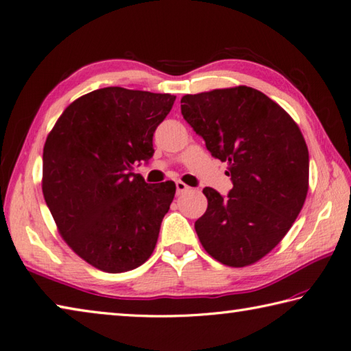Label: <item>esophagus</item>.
I'll return each instance as SVG.
<instances>
[{
	"mask_svg": "<svg viewBox=\"0 0 351 351\" xmlns=\"http://www.w3.org/2000/svg\"><path fill=\"white\" fill-rule=\"evenodd\" d=\"M189 186L186 182H182V181H176V193L178 195H182V193H186V192H189Z\"/></svg>",
	"mask_w": 351,
	"mask_h": 351,
	"instance_id": "obj_1",
	"label": "esophagus"
}]
</instances>
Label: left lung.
Instances as JSON below:
<instances>
[{"instance_id": "1", "label": "left lung", "mask_w": 351, "mask_h": 351, "mask_svg": "<svg viewBox=\"0 0 351 351\" xmlns=\"http://www.w3.org/2000/svg\"><path fill=\"white\" fill-rule=\"evenodd\" d=\"M181 113L212 156L228 162L226 197L206 187L195 230L210 256L247 267L290 230L308 192V149L289 113L256 88L238 86L184 95Z\"/></svg>"}]
</instances>
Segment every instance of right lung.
Wrapping results in <instances>:
<instances>
[{
    "instance_id": "1",
    "label": "right lung",
    "mask_w": 351,
    "mask_h": 351,
    "mask_svg": "<svg viewBox=\"0 0 351 351\" xmlns=\"http://www.w3.org/2000/svg\"><path fill=\"white\" fill-rule=\"evenodd\" d=\"M170 93L104 87L66 107L43 152V195L62 239L107 273L136 269L155 250L176 186L133 173L154 155Z\"/></svg>"
}]
</instances>
